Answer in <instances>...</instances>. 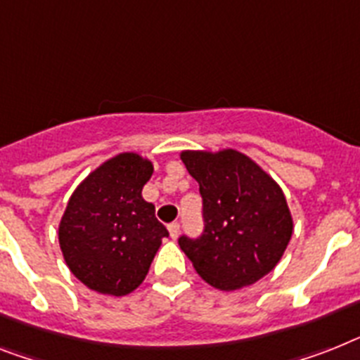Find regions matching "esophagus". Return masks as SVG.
Instances as JSON below:
<instances>
[{"label": "esophagus", "mask_w": 360, "mask_h": 360, "mask_svg": "<svg viewBox=\"0 0 360 360\" xmlns=\"http://www.w3.org/2000/svg\"><path fill=\"white\" fill-rule=\"evenodd\" d=\"M167 230H169V233H171V237H173V239H176L178 233H180V224H178V222H171V224L167 226Z\"/></svg>", "instance_id": "obj_1"}]
</instances>
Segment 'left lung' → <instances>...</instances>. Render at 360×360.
<instances>
[{"label": "left lung", "mask_w": 360, "mask_h": 360, "mask_svg": "<svg viewBox=\"0 0 360 360\" xmlns=\"http://www.w3.org/2000/svg\"><path fill=\"white\" fill-rule=\"evenodd\" d=\"M200 186L204 230L178 245L200 278L221 290L255 283L278 265L292 236V217L280 186L237 150L182 153Z\"/></svg>", "instance_id": "left-lung-1"}]
</instances>
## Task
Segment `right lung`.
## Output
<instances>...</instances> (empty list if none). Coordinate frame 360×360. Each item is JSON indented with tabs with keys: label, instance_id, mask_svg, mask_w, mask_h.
Listing matches in <instances>:
<instances>
[{
	"label": "right lung",
	"instance_id": "1",
	"mask_svg": "<svg viewBox=\"0 0 360 360\" xmlns=\"http://www.w3.org/2000/svg\"><path fill=\"white\" fill-rule=\"evenodd\" d=\"M153 163L124 153L95 169L68 202L58 226L62 254L77 280L112 296L145 280L167 228L141 189Z\"/></svg>",
	"mask_w": 360,
	"mask_h": 360
}]
</instances>
